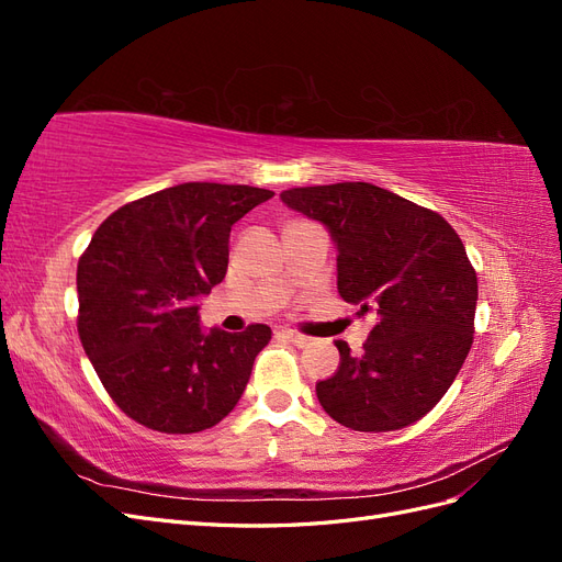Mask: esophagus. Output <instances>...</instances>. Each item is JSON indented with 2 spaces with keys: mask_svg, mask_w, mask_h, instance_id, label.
<instances>
[{
  "mask_svg": "<svg viewBox=\"0 0 562 562\" xmlns=\"http://www.w3.org/2000/svg\"><path fill=\"white\" fill-rule=\"evenodd\" d=\"M281 335L288 339V342H293V345H297V347H304V345H310V337L307 335H302V333H297V330H291V328H283L281 330Z\"/></svg>",
  "mask_w": 562,
  "mask_h": 562,
  "instance_id": "esophagus-1",
  "label": "esophagus"
}]
</instances>
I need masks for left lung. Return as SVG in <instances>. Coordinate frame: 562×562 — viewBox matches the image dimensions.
Wrapping results in <instances>:
<instances>
[{
    "instance_id": "1",
    "label": "left lung",
    "mask_w": 562,
    "mask_h": 562,
    "mask_svg": "<svg viewBox=\"0 0 562 562\" xmlns=\"http://www.w3.org/2000/svg\"><path fill=\"white\" fill-rule=\"evenodd\" d=\"M281 199L330 229L339 295L375 314L359 356L335 342L339 366L316 382L318 403L353 431L411 427L473 345L479 279L462 239L436 211L370 182L293 187Z\"/></svg>"
}]
</instances>
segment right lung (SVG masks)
Instances as JSON below:
<instances>
[{"label": "right lung", "instance_id": "add662e5", "mask_svg": "<svg viewBox=\"0 0 562 562\" xmlns=\"http://www.w3.org/2000/svg\"><path fill=\"white\" fill-rule=\"evenodd\" d=\"M271 196L250 184L166 187L116 209L81 252V347L133 422L196 434L239 403L271 330L252 323L206 335L194 302L227 274L232 225Z\"/></svg>", "mask_w": 562, "mask_h": 562}]
</instances>
